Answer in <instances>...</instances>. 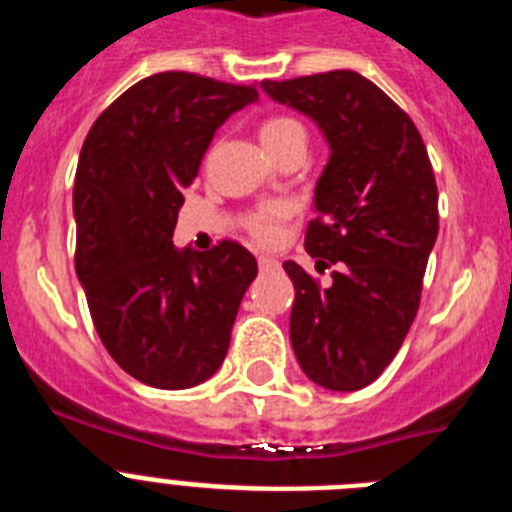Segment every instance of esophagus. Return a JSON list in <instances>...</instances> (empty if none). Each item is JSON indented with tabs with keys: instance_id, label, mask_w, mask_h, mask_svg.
<instances>
[{
	"instance_id": "esophagus-1",
	"label": "esophagus",
	"mask_w": 512,
	"mask_h": 512,
	"mask_svg": "<svg viewBox=\"0 0 512 512\" xmlns=\"http://www.w3.org/2000/svg\"><path fill=\"white\" fill-rule=\"evenodd\" d=\"M259 266L261 269H274L277 266V259H271V256H259Z\"/></svg>"
}]
</instances>
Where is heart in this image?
Segmentation results:
<instances>
[{"mask_svg":"<svg viewBox=\"0 0 512 512\" xmlns=\"http://www.w3.org/2000/svg\"><path fill=\"white\" fill-rule=\"evenodd\" d=\"M261 143L269 148L274 156H277L282 148H287L289 143L305 138V128L295 117L287 115H269L259 128ZM289 217V205L284 202H274V205H264L248 217V233L256 238L259 243H274L279 235V228Z\"/></svg>","mask_w":512,"mask_h":512,"instance_id":"heart-1","label":"heart"}]
</instances>
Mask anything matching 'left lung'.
<instances>
[{"label": "left lung", "mask_w": 512, "mask_h": 512, "mask_svg": "<svg viewBox=\"0 0 512 512\" xmlns=\"http://www.w3.org/2000/svg\"><path fill=\"white\" fill-rule=\"evenodd\" d=\"M264 92L318 122L330 158L315 189L318 217L305 248L330 282L295 261L289 338L302 372L333 392H354L387 369L408 336L438 235V187L415 122L374 81L325 71Z\"/></svg>", "instance_id": "8db88e82"}]
</instances>
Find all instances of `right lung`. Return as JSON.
Here are the masks:
<instances>
[{"mask_svg": "<svg viewBox=\"0 0 512 512\" xmlns=\"http://www.w3.org/2000/svg\"><path fill=\"white\" fill-rule=\"evenodd\" d=\"M256 97V84L153 74L122 92L81 146L76 277L104 348L158 390H187L220 369L259 271L228 238L205 253L171 243L212 135Z\"/></svg>", "mask_w": 512, "mask_h": 512, "instance_id": "obj_1", "label": "right lung"}]
</instances>
